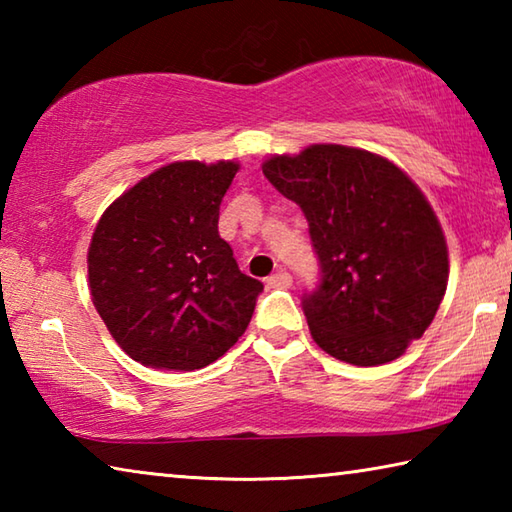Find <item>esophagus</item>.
Returning a JSON list of instances; mask_svg holds the SVG:
<instances>
[{
  "label": "esophagus",
  "instance_id": "esophagus-1",
  "mask_svg": "<svg viewBox=\"0 0 512 512\" xmlns=\"http://www.w3.org/2000/svg\"><path fill=\"white\" fill-rule=\"evenodd\" d=\"M291 275L287 271H277L273 275L266 277V287L268 289H289L291 287Z\"/></svg>",
  "mask_w": 512,
  "mask_h": 512
}]
</instances>
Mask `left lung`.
Returning <instances> with one entry per match:
<instances>
[{"instance_id":"left-lung-1","label":"left lung","mask_w":512,"mask_h":512,"mask_svg":"<svg viewBox=\"0 0 512 512\" xmlns=\"http://www.w3.org/2000/svg\"><path fill=\"white\" fill-rule=\"evenodd\" d=\"M264 176L309 223L320 282L302 296L311 336L352 366L402 357L445 296L443 228L393 162L341 144L275 155Z\"/></svg>"}]
</instances>
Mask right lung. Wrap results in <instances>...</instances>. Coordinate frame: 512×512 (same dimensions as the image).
Wrapping results in <instances>:
<instances>
[{
  "label": "right lung",
  "instance_id": "add662e5",
  "mask_svg": "<svg viewBox=\"0 0 512 512\" xmlns=\"http://www.w3.org/2000/svg\"><path fill=\"white\" fill-rule=\"evenodd\" d=\"M235 162H173L119 196L88 250L90 293L128 357L198 370L223 357L253 318L264 284L239 271L219 237Z\"/></svg>",
  "mask_w": 512,
  "mask_h": 512
}]
</instances>
